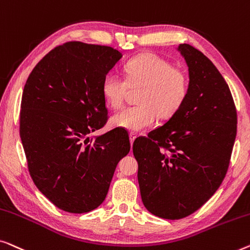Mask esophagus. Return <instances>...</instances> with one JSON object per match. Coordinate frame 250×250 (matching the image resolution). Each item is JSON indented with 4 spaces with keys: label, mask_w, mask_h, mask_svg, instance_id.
Wrapping results in <instances>:
<instances>
[{
    "label": "esophagus",
    "mask_w": 250,
    "mask_h": 250,
    "mask_svg": "<svg viewBox=\"0 0 250 250\" xmlns=\"http://www.w3.org/2000/svg\"><path fill=\"white\" fill-rule=\"evenodd\" d=\"M136 138H137V136L135 135V133H133V132L129 133V139H130V143H131V145L133 144V142H135Z\"/></svg>",
    "instance_id": "obj_1"
}]
</instances>
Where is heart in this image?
I'll list each match as a JSON object with an SVG mask.
<instances>
[{
	"mask_svg": "<svg viewBox=\"0 0 250 250\" xmlns=\"http://www.w3.org/2000/svg\"><path fill=\"white\" fill-rule=\"evenodd\" d=\"M126 82L108 73L102 83V95L108 106L118 110L124 104L128 87L142 88L138 106L126 107L111 118V125L139 132L155 125L157 118L168 119L180 110L188 95V78L184 71L153 53L130 59L125 65Z\"/></svg>",
	"mask_w": 250,
	"mask_h": 250,
	"instance_id": "obj_1",
	"label": "heart"
}]
</instances>
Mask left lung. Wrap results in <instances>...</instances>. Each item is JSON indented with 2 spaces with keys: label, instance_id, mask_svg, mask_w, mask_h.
Wrapping results in <instances>:
<instances>
[{
  "label": "left lung",
  "instance_id": "left-lung-1",
  "mask_svg": "<svg viewBox=\"0 0 250 250\" xmlns=\"http://www.w3.org/2000/svg\"><path fill=\"white\" fill-rule=\"evenodd\" d=\"M188 66V95L177 113L133 142L144 206L179 220L202 207L222 184L237 135L229 86L212 61L189 44L177 47Z\"/></svg>",
  "mask_w": 250,
  "mask_h": 250
}]
</instances>
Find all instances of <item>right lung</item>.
<instances>
[{
    "label": "right lung",
    "instance_id": "1",
    "mask_svg": "<svg viewBox=\"0 0 250 250\" xmlns=\"http://www.w3.org/2000/svg\"><path fill=\"white\" fill-rule=\"evenodd\" d=\"M121 58L110 46L68 42L45 55L24 85L20 138L28 168L42 194L65 212L97 208L130 150L125 129L87 137L105 125L102 83Z\"/></svg>",
    "mask_w": 250,
    "mask_h": 250
}]
</instances>
